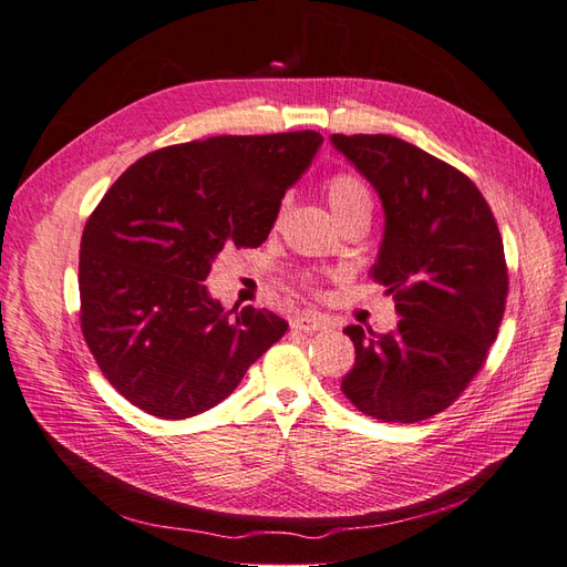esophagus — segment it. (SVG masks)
I'll return each instance as SVG.
<instances>
[{"label":"esophagus","instance_id":"1","mask_svg":"<svg viewBox=\"0 0 567 567\" xmlns=\"http://www.w3.org/2000/svg\"><path fill=\"white\" fill-rule=\"evenodd\" d=\"M326 326H331V321H328L323 313H316V311L299 313L292 319V328H295V331H301V333L321 331V328H326Z\"/></svg>","mask_w":567,"mask_h":567}]
</instances>
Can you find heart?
Segmentation results:
<instances>
[{
  "mask_svg": "<svg viewBox=\"0 0 567 567\" xmlns=\"http://www.w3.org/2000/svg\"><path fill=\"white\" fill-rule=\"evenodd\" d=\"M326 200L331 205L336 219H346L350 215H370L372 213V190L367 183L350 171H340L326 181Z\"/></svg>",
  "mask_w": 567,
  "mask_h": 567,
  "instance_id": "obj_1",
  "label": "heart"
}]
</instances>
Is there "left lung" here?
<instances>
[{
    "mask_svg": "<svg viewBox=\"0 0 567 567\" xmlns=\"http://www.w3.org/2000/svg\"><path fill=\"white\" fill-rule=\"evenodd\" d=\"M372 183L384 236L372 275L401 316L386 336L348 326L350 403L381 423L450 408L478 374L505 313L507 266L495 217L462 171L391 135H331Z\"/></svg>",
    "mask_w": 567,
    "mask_h": 567,
    "instance_id": "obj_1",
    "label": "left lung"
}]
</instances>
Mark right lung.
<instances>
[{"instance_id":"right-lung-1","label":"right lung","mask_w":567,"mask_h":567,"mask_svg":"<svg viewBox=\"0 0 567 567\" xmlns=\"http://www.w3.org/2000/svg\"><path fill=\"white\" fill-rule=\"evenodd\" d=\"M323 137L221 135L142 156L89 217L79 251L82 333L140 411L183 420L241 384L287 321L224 309L205 278L224 246H260Z\"/></svg>"}]
</instances>
